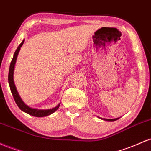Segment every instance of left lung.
Masks as SVG:
<instances>
[{
    "mask_svg": "<svg viewBox=\"0 0 151 151\" xmlns=\"http://www.w3.org/2000/svg\"><path fill=\"white\" fill-rule=\"evenodd\" d=\"M105 121H116L117 119H119V118H116V119H101Z\"/></svg>",
    "mask_w": 151,
    "mask_h": 151,
    "instance_id": "1",
    "label": "left lung"
}]
</instances>
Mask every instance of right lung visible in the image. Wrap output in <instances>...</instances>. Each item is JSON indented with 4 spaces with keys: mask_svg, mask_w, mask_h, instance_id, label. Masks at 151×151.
Masks as SVG:
<instances>
[{
    "mask_svg": "<svg viewBox=\"0 0 151 151\" xmlns=\"http://www.w3.org/2000/svg\"><path fill=\"white\" fill-rule=\"evenodd\" d=\"M24 41L25 40H23L21 43H20V45L18 46V47L17 48L16 50H15L14 55H13V60H12L11 62H10L9 73H8V83H9L10 91H11L12 94H13V98H14L15 103H16V104L18 105V106L21 109L22 111L25 112V113L30 114L31 116H36V117L46 116L50 115L51 114L54 113L55 111L58 110L59 107H60V104L57 106L56 107H55V108L51 109H47V110H40V109L30 108V107H29L28 106L26 105L22 101V99H20V96H19L18 91H17L16 88H15L14 81H13V71H14V68H15V62H16V59H17V57H18L19 51H20V47H21L22 45H23Z\"/></svg>",
    "mask_w": 151,
    "mask_h": 151,
    "instance_id": "1",
    "label": "right lung"
}]
</instances>
